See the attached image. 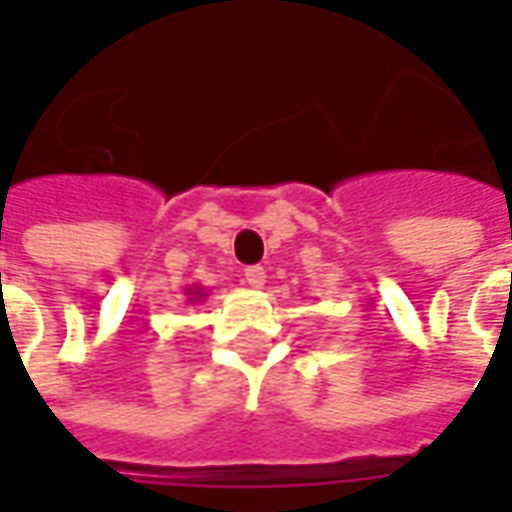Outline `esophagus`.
I'll use <instances>...</instances> for the list:
<instances>
[{
  "instance_id": "obj_1",
  "label": "esophagus",
  "mask_w": 512,
  "mask_h": 512,
  "mask_svg": "<svg viewBox=\"0 0 512 512\" xmlns=\"http://www.w3.org/2000/svg\"><path fill=\"white\" fill-rule=\"evenodd\" d=\"M244 279L249 288H263L266 285V268L263 266H249L244 271Z\"/></svg>"
}]
</instances>
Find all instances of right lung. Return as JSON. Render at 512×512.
<instances>
[{
	"label": "right lung",
	"instance_id": "right-lung-1",
	"mask_svg": "<svg viewBox=\"0 0 512 512\" xmlns=\"http://www.w3.org/2000/svg\"><path fill=\"white\" fill-rule=\"evenodd\" d=\"M186 296H189V304H197V301L208 299V290L200 288V285H191V288H186Z\"/></svg>",
	"mask_w": 512,
	"mask_h": 512
}]
</instances>
